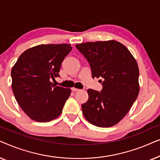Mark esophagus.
<instances>
[{"label": "esophagus", "mask_w": 160, "mask_h": 160, "mask_svg": "<svg viewBox=\"0 0 160 160\" xmlns=\"http://www.w3.org/2000/svg\"><path fill=\"white\" fill-rule=\"evenodd\" d=\"M71 90L73 92H78V91H80V89L75 88V87H73V88H71Z\"/></svg>", "instance_id": "esophagus-1"}]
</instances>
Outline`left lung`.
Masks as SVG:
<instances>
[{
    "mask_svg": "<svg viewBox=\"0 0 160 160\" xmlns=\"http://www.w3.org/2000/svg\"><path fill=\"white\" fill-rule=\"evenodd\" d=\"M87 59L94 78H102L100 92L89 89V99L82 105L89 122L110 128L119 122L130 110L139 93V69L126 47L111 40L76 44Z\"/></svg>",
    "mask_w": 160,
    "mask_h": 160,
    "instance_id": "obj_1",
    "label": "left lung"
}]
</instances>
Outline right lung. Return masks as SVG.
<instances>
[{
    "instance_id": "1",
    "label": "right lung",
    "mask_w": 160,
    "mask_h": 160,
    "mask_svg": "<svg viewBox=\"0 0 160 160\" xmlns=\"http://www.w3.org/2000/svg\"><path fill=\"white\" fill-rule=\"evenodd\" d=\"M71 49L67 43L36 46L24 52L13 66V92L30 119L50 122L62 113L71 90L50 80L60 76L61 63Z\"/></svg>"
}]
</instances>
